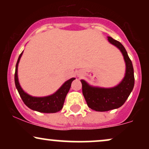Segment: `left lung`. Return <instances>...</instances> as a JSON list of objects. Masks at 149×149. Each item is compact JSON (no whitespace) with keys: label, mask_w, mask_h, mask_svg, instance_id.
I'll list each match as a JSON object with an SVG mask.
<instances>
[{"label":"left lung","mask_w":149,"mask_h":149,"mask_svg":"<svg viewBox=\"0 0 149 149\" xmlns=\"http://www.w3.org/2000/svg\"><path fill=\"white\" fill-rule=\"evenodd\" d=\"M108 40L122 52L125 61L126 73L122 82L112 88H93L81 80L82 91L87 104L96 111H107L120 107L130 96L134 85V69L125 48L111 37H108Z\"/></svg>","instance_id":"obj_1"}]
</instances>
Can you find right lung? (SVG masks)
<instances>
[{
  "instance_id": "obj_1",
  "label": "right lung",
  "mask_w": 149,
  "mask_h": 149,
  "mask_svg": "<svg viewBox=\"0 0 149 149\" xmlns=\"http://www.w3.org/2000/svg\"><path fill=\"white\" fill-rule=\"evenodd\" d=\"M22 53H23V52L19 56L17 62L16 64L15 73V83L19 94L24 103L29 109L38 112L50 113H56L62 109L65 98H66V95H67L70 90V88H71V83H72L73 80H75V78H71V79L65 82L64 84L62 85V86L55 93L50 95V96L44 97H35L30 96L28 94L24 92L18 81V64L20 58L22 55Z\"/></svg>"
}]
</instances>
